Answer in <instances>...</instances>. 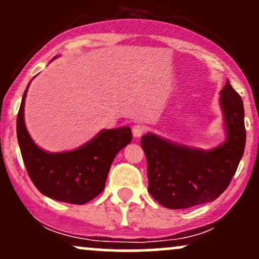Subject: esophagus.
<instances>
[{
  "instance_id": "obj_1",
  "label": "esophagus",
  "mask_w": 259,
  "mask_h": 259,
  "mask_svg": "<svg viewBox=\"0 0 259 259\" xmlns=\"http://www.w3.org/2000/svg\"><path fill=\"white\" fill-rule=\"evenodd\" d=\"M145 132H146V126L142 125V124H136V125L133 126V135L134 138H140Z\"/></svg>"
}]
</instances>
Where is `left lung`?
<instances>
[{
	"mask_svg": "<svg viewBox=\"0 0 259 259\" xmlns=\"http://www.w3.org/2000/svg\"><path fill=\"white\" fill-rule=\"evenodd\" d=\"M228 138L210 151L169 142L153 134L141 138L147 158L148 192L170 209L217 200L236 173L246 144L243 102L229 80L221 91Z\"/></svg>",
	"mask_w": 259,
	"mask_h": 259,
	"instance_id": "left-lung-1",
	"label": "left lung"
}]
</instances>
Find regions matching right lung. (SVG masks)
I'll return each mask as SVG.
<instances>
[{
  "mask_svg": "<svg viewBox=\"0 0 259 259\" xmlns=\"http://www.w3.org/2000/svg\"><path fill=\"white\" fill-rule=\"evenodd\" d=\"M29 85L18 112L17 138L31 181L41 194L56 201L84 204L94 200L105 189L114 157L133 140L132 129L123 126L103 130L74 151L46 152L34 144L24 124V102Z\"/></svg>",
  "mask_w": 259,
  "mask_h": 259,
  "instance_id": "add662e5",
  "label": "right lung"
}]
</instances>
